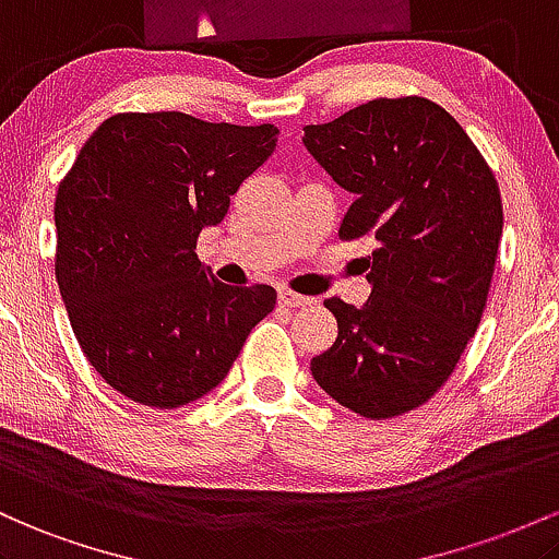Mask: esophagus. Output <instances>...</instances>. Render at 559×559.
Instances as JSON below:
<instances>
[{"mask_svg":"<svg viewBox=\"0 0 559 559\" xmlns=\"http://www.w3.org/2000/svg\"><path fill=\"white\" fill-rule=\"evenodd\" d=\"M280 304L287 306V309H300V306L313 304V298L298 296V293H290V290H280Z\"/></svg>","mask_w":559,"mask_h":559,"instance_id":"1","label":"esophagus"}]
</instances>
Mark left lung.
Wrapping results in <instances>:
<instances>
[{
	"mask_svg": "<svg viewBox=\"0 0 559 559\" xmlns=\"http://www.w3.org/2000/svg\"><path fill=\"white\" fill-rule=\"evenodd\" d=\"M304 131L313 160L354 195L337 235L378 242L367 304L324 300L337 337L311 374L356 415L399 417L438 393L478 330L504 224L499 185L425 97H380Z\"/></svg>",
	"mask_w": 559,
	"mask_h": 559,
	"instance_id": "left-lung-1",
	"label": "left lung"
}]
</instances>
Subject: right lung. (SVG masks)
<instances>
[{
  "mask_svg": "<svg viewBox=\"0 0 559 559\" xmlns=\"http://www.w3.org/2000/svg\"><path fill=\"white\" fill-rule=\"evenodd\" d=\"M280 129L187 112H118L84 142L55 198V277L99 378L144 406L213 391L277 304L198 261V235L277 147Z\"/></svg>",
  "mask_w": 559,
  "mask_h": 559,
  "instance_id": "right-lung-1",
  "label": "right lung"
}]
</instances>
